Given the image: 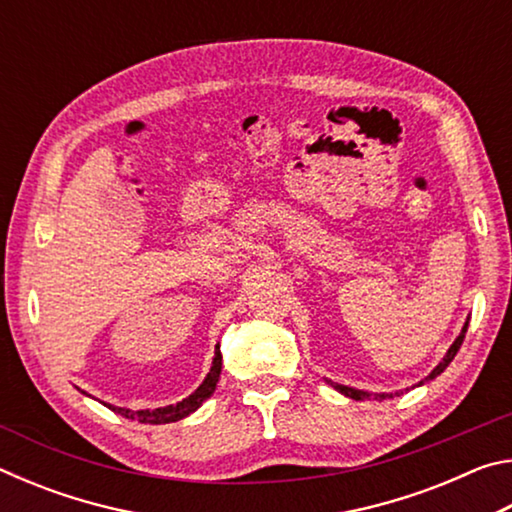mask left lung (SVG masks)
<instances>
[{"mask_svg":"<svg viewBox=\"0 0 512 512\" xmlns=\"http://www.w3.org/2000/svg\"><path fill=\"white\" fill-rule=\"evenodd\" d=\"M465 332H467V323L463 325V332L458 334V339L452 343V348L447 350L445 359L440 361L438 366L431 370V375H429L427 379H424V381H429V379H433V377H438L440 372H443V370L449 366V363H452V359L456 357V352H458V348H461V343H463V339H465ZM424 381H420L418 386H422ZM329 384H332V381H329ZM332 386H334L336 391H339V393H343L345 397H352V400H366V397H372V393H366V391H357V388H350V386H341V384H332ZM406 391H409V388H406ZM395 395H400V393H377V395H375V400H386V397H395Z\"/></svg>","mask_w":512,"mask_h":512,"instance_id":"obj_1","label":"left lung"}]
</instances>
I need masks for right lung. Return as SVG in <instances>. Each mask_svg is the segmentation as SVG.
Returning a JSON list of instances; mask_svg holds the SVG:
<instances>
[{
  "label": "right lung",
  "mask_w": 512,
  "mask_h": 512,
  "mask_svg": "<svg viewBox=\"0 0 512 512\" xmlns=\"http://www.w3.org/2000/svg\"><path fill=\"white\" fill-rule=\"evenodd\" d=\"M219 375H221V350H219V345H216L212 368H210V372H207L205 381L196 388L192 395L185 397L183 402L160 406V409H153V411H149V409H146V411H131V409H119V406H110V409L119 413V415H124V418L140 420V422H146V424H167V422L183 420V418H187L189 413H194L198 406H201L207 400V397L214 393Z\"/></svg>",
  "instance_id": "right-lung-1"
}]
</instances>
